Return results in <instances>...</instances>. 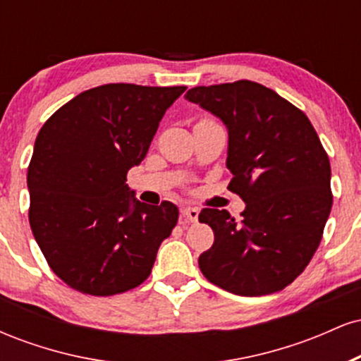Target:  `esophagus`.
<instances>
[{"label":"esophagus","mask_w":361,"mask_h":361,"mask_svg":"<svg viewBox=\"0 0 361 361\" xmlns=\"http://www.w3.org/2000/svg\"><path fill=\"white\" fill-rule=\"evenodd\" d=\"M198 214H200V210L195 209V207H185V209H181V215L190 222H197Z\"/></svg>","instance_id":"esophagus-1"}]
</instances>
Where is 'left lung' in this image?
<instances>
[{
	"label": "left lung",
	"instance_id": "1",
	"mask_svg": "<svg viewBox=\"0 0 361 361\" xmlns=\"http://www.w3.org/2000/svg\"><path fill=\"white\" fill-rule=\"evenodd\" d=\"M185 98L226 126L229 190L246 204L239 222L227 210H202L198 221L212 227L215 241L198 267L235 295L283 290L312 259L333 207L329 157L312 123L247 80L197 86Z\"/></svg>",
	"mask_w": 361,
	"mask_h": 361
}]
</instances>
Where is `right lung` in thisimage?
<instances>
[{
  "label": "right lung",
  "mask_w": 361,
  "mask_h": 361,
  "mask_svg": "<svg viewBox=\"0 0 361 361\" xmlns=\"http://www.w3.org/2000/svg\"><path fill=\"white\" fill-rule=\"evenodd\" d=\"M185 90L103 85L74 97L40 128L27 175L28 221L49 267L74 290L115 295L151 273L178 207L139 202L127 173L146 157Z\"/></svg>",
  "instance_id": "add662e5"
}]
</instances>
